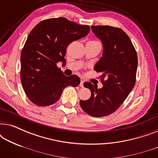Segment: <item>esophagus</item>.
Returning <instances> with one entry per match:
<instances>
[{
	"instance_id": "esophagus-1",
	"label": "esophagus",
	"mask_w": 158,
	"mask_h": 158,
	"mask_svg": "<svg viewBox=\"0 0 158 158\" xmlns=\"http://www.w3.org/2000/svg\"><path fill=\"white\" fill-rule=\"evenodd\" d=\"M83 83H84V82H83V81H81V83H80V87H81V88H83Z\"/></svg>"
}]
</instances>
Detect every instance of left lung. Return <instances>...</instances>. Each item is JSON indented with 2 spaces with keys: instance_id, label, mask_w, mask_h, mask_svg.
I'll return each instance as SVG.
<instances>
[{
  "instance_id": "1",
  "label": "left lung",
  "mask_w": 158,
  "mask_h": 158,
  "mask_svg": "<svg viewBox=\"0 0 158 158\" xmlns=\"http://www.w3.org/2000/svg\"><path fill=\"white\" fill-rule=\"evenodd\" d=\"M91 29L103 44V55L94 70L101 73L103 87L90 82L84 87L91 92L86 101H80L82 109L94 117L109 116L116 111L133 89L136 82L137 55L127 34L119 28L92 26Z\"/></svg>"
}]
</instances>
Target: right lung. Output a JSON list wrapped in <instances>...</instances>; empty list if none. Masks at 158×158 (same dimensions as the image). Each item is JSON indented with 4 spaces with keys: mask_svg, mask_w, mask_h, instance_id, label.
Masks as SVG:
<instances>
[{
    "mask_svg": "<svg viewBox=\"0 0 158 158\" xmlns=\"http://www.w3.org/2000/svg\"><path fill=\"white\" fill-rule=\"evenodd\" d=\"M90 31L87 25H79L63 17L42 21L34 27L21 54V81L29 100L39 106L57 102L64 88L76 87L81 79L76 75L63 74L57 63H66L68 45Z\"/></svg>",
    "mask_w": 158,
    "mask_h": 158,
    "instance_id": "obj_1",
    "label": "right lung"
}]
</instances>
